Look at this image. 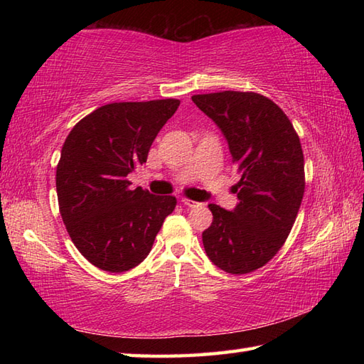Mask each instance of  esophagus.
Returning <instances> with one entry per match:
<instances>
[{"instance_id": "esophagus-1", "label": "esophagus", "mask_w": 364, "mask_h": 364, "mask_svg": "<svg viewBox=\"0 0 364 364\" xmlns=\"http://www.w3.org/2000/svg\"><path fill=\"white\" fill-rule=\"evenodd\" d=\"M181 203L189 206V208H194V206H198V205H200L198 202H194V200H189V198H181Z\"/></svg>"}]
</instances>
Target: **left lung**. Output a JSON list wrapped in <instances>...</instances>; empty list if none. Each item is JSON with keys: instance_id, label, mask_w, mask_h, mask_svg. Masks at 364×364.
I'll return each mask as SVG.
<instances>
[{"instance_id": "1", "label": "left lung", "mask_w": 364, "mask_h": 364, "mask_svg": "<svg viewBox=\"0 0 364 364\" xmlns=\"http://www.w3.org/2000/svg\"><path fill=\"white\" fill-rule=\"evenodd\" d=\"M192 102L219 127L241 173L235 210L208 205L205 252L228 274L253 272L275 257L296 222L305 192L299 136L280 107L255 92H215Z\"/></svg>"}]
</instances>
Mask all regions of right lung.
<instances>
[{"label":"right lung","instance_id":"right-lung-1","mask_svg":"<svg viewBox=\"0 0 364 364\" xmlns=\"http://www.w3.org/2000/svg\"><path fill=\"white\" fill-rule=\"evenodd\" d=\"M178 106L173 98L105 105L65 139L56 168L59 211L76 249L98 269L119 274L141 264L175 210V197L131 189L127 176L146 162Z\"/></svg>","mask_w":364,"mask_h":364}]
</instances>
